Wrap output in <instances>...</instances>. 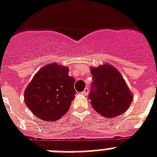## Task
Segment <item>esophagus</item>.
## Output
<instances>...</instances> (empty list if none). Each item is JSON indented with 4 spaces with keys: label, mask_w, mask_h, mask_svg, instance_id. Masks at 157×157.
<instances>
[{
    "label": "esophagus",
    "mask_w": 157,
    "mask_h": 157,
    "mask_svg": "<svg viewBox=\"0 0 157 157\" xmlns=\"http://www.w3.org/2000/svg\"><path fill=\"white\" fill-rule=\"evenodd\" d=\"M81 94H82L83 95H85V96H87L88 94H89V89H88V88H85V90H84V91H83Z\"/></svg>",
    "instance_id": "esophagus-1"
}]
</instances>
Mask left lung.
<instances>
[{"label": "left lung", "mask_w": 157, "mask_h": 157, "mask_svg": "<svg viewBox=\"0 0 157 157\" xmlns=\"http://www.w3.org/2000/svg\"><path fill=\"white\" fill-rule=\"evenodd\" d=\"M93 90L89 95L90 103L99 114L115 118L127 111L133 94L118 69L110 63L91 67Z\"/></svg>", "instance_id": "obj_1"}]
</instances>
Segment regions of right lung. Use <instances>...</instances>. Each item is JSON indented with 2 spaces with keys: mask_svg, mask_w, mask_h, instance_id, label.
<instances>
[{
  "mask_svg": "<svg viewBox=\"0 0 157 157\" xmlns=\"http://www.w3.org/2000/svg\"><path fill=\"white\" fill-rule=\"evenodd\" d=\"M69 68L57 63L43 66L36 72L24 92L26 106L37 118L55 122L68 111L74 99L75 79Z\"/></svg>",
  "mask_w": 157,
  "mask_h": 157,
  "instance_id": "right-lung-1",
  "label": "right lung"
}]
</instances>
